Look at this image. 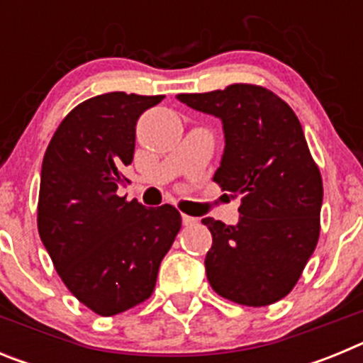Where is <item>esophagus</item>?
<instances>
[{
  "label": "esophagus",
  "mask_w": 363,
  "mask_h": 363,
  "mask_svg": "<svg viewBox=\"0 0 363 363\" xmlns=\"http://www.w3.org/2000/svg\"><path fill=\"white\" fill-rule=\"evenodd\" d=\"M182 221H184V225H194L198 220H196V218L187 216V214H182Z\"/></svg>",
  "instance_id": "obj_1"
}]
</instances>
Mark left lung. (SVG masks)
<instances>
[{"instance_id":"8db88e82","label":"left lung","mask_w":363,"mask_h":363,"mask_svg":"<svg viewBox=\"0 0 363 363\" xmlns=\"http://www.w3.org/2000/svg\"><path fill=\"white\" fill-rule=\"evenodd\" d=\"M220 118L225 149L213 179L242 196L236 225L203 218L213 234L205 272L220 296L249 307L291 293L320 236L323 187L293 108L264 86L178 94Z\"/></svg>"}]
</instances>
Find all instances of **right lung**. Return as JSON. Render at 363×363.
Returning <instances> with one entry per match:
<instances>
[{
	"label": "right lung",
	"instance_id": "right-lung-1",
	"mask_svg": "<svg viewBox=\"0 0 363 363\" xmlns=\"http://www.w3.org/2000/svg\"><path fill=\"white\" fill-rule=\"evenodd\" d=\"M163 96L107 92L67 114L43 156L38 230L67 289L101 316L152 294L182 227L172 205L147 209L116 194L136 143V121Z\"/></svg>",
	"mask_w": 363,
	"mask_h": 363
}]
</instances>
